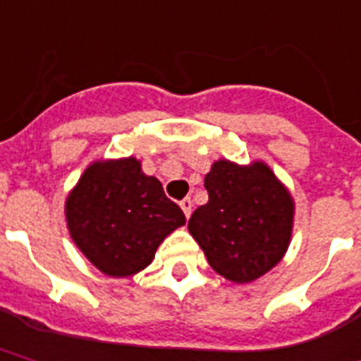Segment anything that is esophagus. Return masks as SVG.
Returning a JSON list of instances; mask_svg holds the SVG:
<instances>
[{"label": "esophagus", "instance_id": "1", "mask_svg": "<svg viewBox=\"0 0 361 361\" xmlns=\"http://www.w3.org/2000/svg\"><path fill=\"white\" fill-rule=\"evenodd\" d=\"M181 210H183V214H185V217L191 216V210H192V200L191 199H183L180 202Z\"/></svg>", "mask_w": 361, "mask_h": 361}]
</instances>
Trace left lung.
Listing matches in <instances>:
<instances>
[{
  "label": "left lung",
  "instance_id": "1",
  "mask_svg": "<svg viewBox=\"0 0 361 361\" xmlns=\"http://www.w3.org/2000/svg\"><path fill=\"white\" fill-rule=\"evenodd\" d=\"M208 202L187 229L214 271L247 284L276 267L288 252L295 202L265 161L236 164L219 159L204 178Z\"/></svg>",
  "mask_w": 361,
  "mask_h": 361
}]
</instances>
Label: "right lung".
<instances>
[{
	"instance_id": "add662e5",
	"label": "right lung",
	"mask_w": 361,
	"mask_h": 361,
	"mask_svg": "<svg viewBox=\"0 0 361 361\" xmlns=\"http://www.w3.org/2000/svg\"><path fill=\"white\" fill-rule=\"evenodd\" d=\"M64 214L73 244L114 279L144 271L162 240L185 225L180 206L136 157L90 162L68 192Z\"/></svg>"
}]
</instances>
